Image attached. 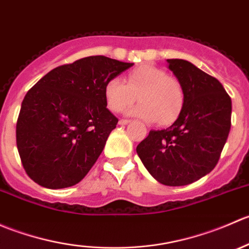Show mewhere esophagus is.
<instances>
[{"mask_svg": "<svg viewBox=\"0 0 249 249\" xmlns=\"http://www.w3.org/2000/svg\"><path fill=\"white\" fill-rule=\"evenodd\" d=\"M129 123H130L129 119H120L119 120V125H126V124H129Z\"/></svg>", "mask_w": 249, "mask_h": 249, "instance_id": "obj_1", "label": "esophagus"}]
</instances>
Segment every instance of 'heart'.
<instances>
[{
  "mask_svg": "<svg viewBox=\"0 0 249 249\" xmlns=\"http://www.w3.org/2000/svg\"><path fill=\"white\" fill-rule=\"evenodd\" d=\"M105 101L112 112H122L131 106L139 96L140 105L127 110L147 122L170 124L184 105V89L176 77L169 76L164 69L143 65L136 67L125 77H113L104 88Z\"/></svg>",
  "mask_w": 249,
  "mask_h": 249,
  "instance_id": "obj_1",
  "label": "heart"
}]
</instances>
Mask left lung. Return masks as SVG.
I'll use <instances>...</instances> for the list:
<instances>
[{
	"mask_svg": "<svg viewBox=\"0 0 249 249\" xmlns=\"http://www.w3.org/2000/svg\"><path fill=\"white\" fill-rule=\"evenodd\" d=\"M184 89V105L170 127L150 130L137 145L141 161L159 183L187 185L217 165L231 126V99L214 77L187 60L169 59Z\"/></svg>",
	"mask_w": 249,
	"mask_h": 249,
	"instance_id": "left-lung-1",
	"label": "left lung"
}]
</instances>
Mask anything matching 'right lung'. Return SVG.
Masks as SVG:
<instances>
[{"mask_svg":"<svg viewBox=\"0 0 249 249\" xmlns=\"http://www.w3.org/2000/svg\"><path fill=\"white\" fill-rule=\"evenodd\" d=\"M134 64L102 55L56 67L22 100L17 147L27 176L49 189L79 183L104 150L118 119L104 88Z\"/></svg>","mask_w":249,"mask_h":249,"instance_id":"obj_1","label":"right lung"}]
</instances>
